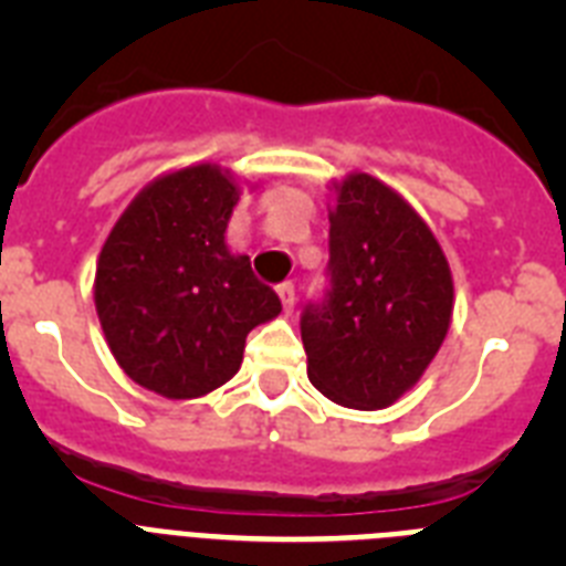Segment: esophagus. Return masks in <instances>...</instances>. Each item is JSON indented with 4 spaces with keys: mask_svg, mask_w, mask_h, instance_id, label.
Returning <instances> with one entry per match:
<instances>
[{
    "mask_svg": "<svg viewBox=\"0 0 566 566\" xmlns=\"http://www.w3.org/2000/svg\"><path fill=\"white\" fill-rule=\"evenodd\" d=\"M277 294H280V303H283V308H286V312H292L294 308V283L292 280H283V283L277 286Z\"/></svg>",
    "mask_w": 566,
    "mask_h": 566,
    "instance_id": "esophagus-1",
    "label": "esophagus"
}]
</instances>
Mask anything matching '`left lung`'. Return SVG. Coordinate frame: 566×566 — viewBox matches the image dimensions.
<instances>
[{"instance_id": "obj_1", "label": "left lung", "mask_w": 566, "mask_h": 566, "mask_svg": "<svg viewBox=\"0 0 566 566\" xmlns=\"http://www.w3.org/2000/svg\"><path fill=\"white\" fill-rule=\"evenodd\" d=\"M328 223V289L300 314L308 379L332 402L377 411L437 357L451 326V269L428 223L371 175L339 184Z\"/></svg>"}]
</instances>
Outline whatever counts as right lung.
<instances>
[{
    "label": "right lung",
    "instance_id": "1",
    "mask_svg": "<svg viewBox=\"0 0 566 566\" xmlns=\"http://www.w3.org/2000/svg\"><path fill=\"white\" fill-rule=\"evenodd\" d=\"M238 187L212 164L149 184L118 218L96 269V312L129 379L192 399L238 374L247 334L280 314L247 254H229Z\"/></svg>",
    "mask_w": 566,
    "mask_h": 566
}]
</instances>
